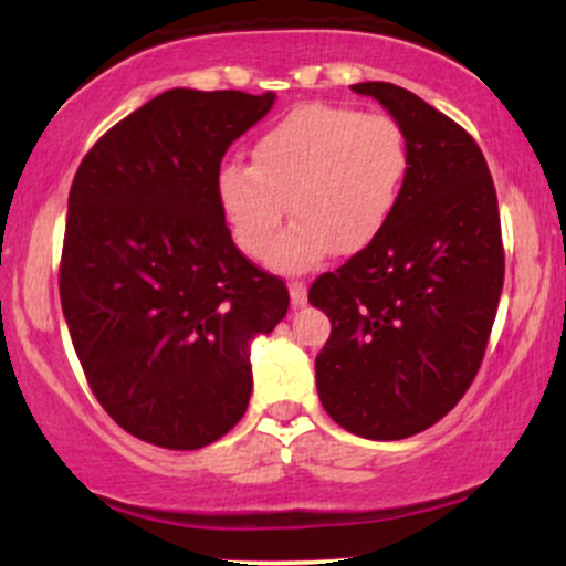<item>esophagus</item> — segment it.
Wrapping results in <instances>:
<instances>
[{
	"instance_id": "34e87169",
	"label": "esophagus",
	"mask_w": 566,
	"mask_h": 566,
	"mask_svg": "<svg viewBox=\"0 0 566 566\" xmlns=\"http://www.w3.org/2000/svg\"><path fill=\"white\" fill-rule=\"evenodd\" d=\"M290 297H292V305H303L305 297H308V287H305V282H301V279H292Z\"/></svg>"
}]
</instances>
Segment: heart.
I'll use <instances>...</instances> for the list:
<instances>
[{
	"instance_id": "b5f03b06",
	"label": "heart",
	"mask_w": 566,
	"mask_h": 566,
	"mask_svg": "<svg viewBox=\"0 0 566 566\" xmlns=\"http://www.w3.org/2000/svg\"><path fill=\"white\" fill-rule=\"evenodd\" d=\"M409 170L405 127L388 114L308 103L274 122L252 146V165L220 167L218 199L233 242L265 261L283 216L296 223L271 263L311 269L365 250L391 220Z\"/></svg>"
}]
</instances>
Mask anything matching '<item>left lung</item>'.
<instances>
[{
    "label": "left lung",
    "instance_id": "8db88e82",
    "mask_svg": "<svg viewBox=\"0 0 566 566\" xmlns=\"http://www.w3.org/2000/svg\"><path fill=\"white\" fill-rule=\"evenodd\" d=\"M405 127L409 170L391 220L308 301L333 322L316 356L329 418L356 437L407 439L439 423L482 367L505 252L482 148L391 82L354 84Z\"/></svg>",
    "mask_w": 566,
    "mask_h": 566
}]
</instances>
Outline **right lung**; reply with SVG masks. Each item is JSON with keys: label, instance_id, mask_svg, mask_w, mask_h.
Segmentation results:
<instances>
[{"label": "right lung", "instance_id": "1", "mask_svg": "<svg viewBox=\"0 0 566 566\" xmlns=\"http://www.w3.org/2000/svg\"><path fill=\"white\" fill-rule=\"evenodd\" d=\"M274 93L167 90L103 133L69 191L63 316L116 426L199 450L242 420L250 343L284 319L287 284L233 244L218 199L223 154Z\"/></svg>", "mask_w": 566, "mask_h": 566}]
</instances>
